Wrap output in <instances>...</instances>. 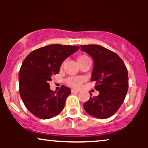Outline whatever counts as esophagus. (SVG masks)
Returning a JSON list of instances; mask_svg holds the SVG:
<instances>
[{
	"label": "esophagus",
	"mask_w": 148,
	"mask_h": 148,
	"mask_svg": "<svg viewBox=\"0 0 148 148\" xmlns=\"http://www.w3.org/2000/svg\"><path fill=\"white\" fill-rule=\"evenodd\" d=\"M71 91H72V93H77L79 92V90H76V89H72V90Z\"/></svg>",
	"instance_id": "1"
}]
</instances>
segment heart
Masks as SVG:
<instances>
[{
	"label": "heart",
	"mask_w": 148,
	"mask_h": 148,
	"mask_svg": "<svg viewBox=\"0 0 148 148\" xmlns=\"http://www.w3.org/2000/svg\"><path fill=\"white\" fill-rule=\"evenodd\" d=\"M88 59H90V58L88 56L85 55H81L78 57V62H79V64L81 63L84 61L88 60ZM84 81V79L81 76H70V77L67 78L66 79L65 82L67 85H69V86L73 88H78L81 86V84Z\"/></svg>",
	"instance_id": "heart-1"
}]
</instances>
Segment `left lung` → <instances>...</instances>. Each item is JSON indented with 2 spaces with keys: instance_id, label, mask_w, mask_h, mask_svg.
Here are the masks:
<instances>
[{
  "instance_id": "obj_1",
  "label": "left lung",
  "mask_w": 148,
  "mask_h": 148,
  "mask_svg": "<svg viewBox=\"0 0 148 148\" xmlns=\"http://www.w3.org/2000/svg\"><path fill=\"white\" fill-rule=\"evenodd\" d=\"M82 51L94 60L91 81H95L99 95L90 97L84 103L88 114L106 119L116 113L124 102L129 87L127 69L118 54L99 45H81Z\"/></svg>"
}]
</instances>
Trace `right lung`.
I'll return each instance as SVG.
<instances>
[{"instance_id":"1","label":"right lung","mask_w":148,"mask_h":148,"mask_svg":"<svg viewBox=\"0 0 148 148\" xmlns=\"http://www.w3.org/2000/svg\"><path fill=\"white\" fill-rule=\"evenodd\" d=\"M79 49V46L51 45L35 49L24 59L18 74L19 93L35 117L46 120L62 111L70 88L62 86L56 92L51 90L49 82L58 74L64 59Z\"/></svg>"}]
</instances>
